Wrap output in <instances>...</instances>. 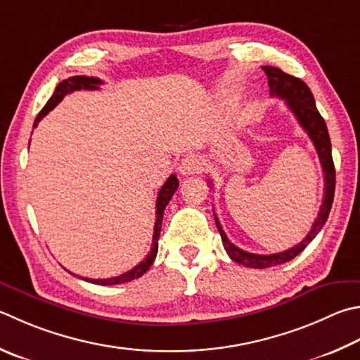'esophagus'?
I'll return each mask as SVG.
<instances>
[{
    "label": "esophagus",
    "mask_w": 360,
    "mask_h": 360,
    "mask_svg": "<svg viewBox=\"0 0 360 360\" xmlns=\"http://www.w3.org/2000/svg\"><path fill=\"white\" fill-rule=\"evenodd\" d=\"M178 169L182 176L200 173L201 172V160L197 158V155H187V158L181 160Z\"/></svg>",
    "instance_id": "esophagus-1"
}]
</instances>
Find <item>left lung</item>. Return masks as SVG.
<instances>
[{"label":"left lung","mask_w":360,"mask_h":360,"mask_svg":"<svg viewBox=\"0 0 360 360\" xmlns=\"http://www.w3.org/2000/svg\"><path fill=\"white\" fill-rule=\"evenodd\" d=\"M264 74L267 75V83H269V94L272 97H280L283 99L286 105L296 116L300 127H302L307 134H309L310 140L316 148L319 162H321L323 173H324V198L323 205L319 207L318 217L313 221L311 230L309 234L300 240L297 245H294L288 250L274 253V255H257V253H248L245 250H240L239 247L234 245L230 239L226 238V234L221 228L219 219L215 217V225L219 228V233L221 236V243H224L225 250L233 261H236L238 264H243L245 267H255V269H264V267H272L277 264H283L286 261L292 259L294 257L304 250L316 234L321 231L326 220L329 217L332 201H334V192H335V167L334 160H332V146L328 132V126L323 120V116L319 115L318 108L315 105V99L310 88L292 75L285 74L283 70L272 66H263Z\"/></svg>","instance_id":"obj_1"}]
</instances>
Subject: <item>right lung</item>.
<instances>
[{
	"instance_id": "right-lung-1",
	"label": "right lung",
	"mask_w": 360,
	"mask_h": 360,
	"mask_svg": "<svg viewBox=\"0 0 360 360\" xmlns=\"http://www.w3.org/2000/svg\"><path fill=\"white\" fill-rule=\"evenodd\" d=\"M101 84H102L101 78L86 77V75H75V77L68 78V80H63L56 86L53 96L50 97V101L45 103V107L41 110V113L37 115V117L34 120V126H32V127H36L39 121H41L42 117L47 115L49 112H51V110H53L58 105V103H60L64 99V96H66V94L74 93V91H80V89L96 91V89H99ZM178 186H179L178 178H176V174H172L167 179L165 184H163L162 188H160L158 202H155V224H154V234H153V247H151V252L146 255V258L143 259L141 263H139L135 267H132V269L127 271L126 274H121V276H117V277L97 278V280L96 278H83V280H86V282H89V283H96V285H120V283H126V282H130V280L141 277L143 274H145L149 269V267H151V264L154 263V259H155V255H158L163 211H165L168 201L172 200L173 193L178 191Z\"/></svg>"
}]
</instances>
